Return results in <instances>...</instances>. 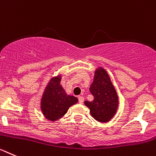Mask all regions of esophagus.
I'll return each instance as SVG.
<instances>
[{
	"label": "esophagus",
	"instance_id": "34e87169",
	"mask_svg": "<svg viewBox=\"0 0 156 156\" xmlns=\"http://www.w3.org/2000/svg\"><path fill=\"white\" fill-rule=\"evenodd\" d=\"M78 102H79V103H83V102H84V97H83V96H81V95L78 96Z\"/></svg>",
	"mask_w": 156,
	"mask_h": 156
}]
</instances>
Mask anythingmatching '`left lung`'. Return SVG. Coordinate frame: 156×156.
I'll list each match as a JSON object with an SVG mask.
<instances>
[{
	"label": "left lung",
	"instance_id": "left-lung-1",
	"mask_svg": "<svg viewBox=\"0 0 156 156\" xmlns=\"http://www.w3.org/2000/svg\"><path fill=\"white\" fill-rule=\"evenodd\" d=\"M89 90L94 99L85 101V105L89 108L91 115L102 123L111 120L118 107V96L106 70L99 68L95 71Z\"/></svg>",
	"mask_w": 156,
	"mask_h": 156
}]
</instances>
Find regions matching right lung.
I'll list each match as a JSON object with an SVG mask.
<instances>
[{"label":"right lung","instance_id":"right-lung-1","mask_svg":"<svg viewBox=\"0 0 156 156\" xmlns=\"http://www.w3.org/2000/svg\"><path fill=\"white\" fill-rule=\"evenodd\" d=\"M61 80V75L51 78L42 96V112L45 117L51 121L61 118L70 106L78 102L76 97L66 94L60 84Z\"/></svg>","mask_w":156,"mask_h":156}]
</instances>
